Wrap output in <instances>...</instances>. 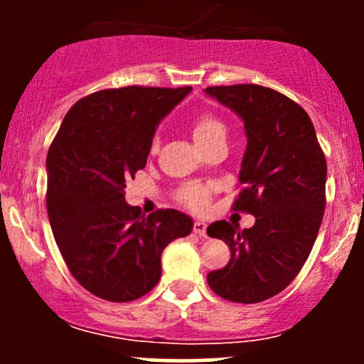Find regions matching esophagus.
Segmentation results:
<instances>
[{"label":"esophagus","mask_w":364,"mask_h":364,"mask_svg":"<svg viewBox=\"0 0 364 364\" xmlns=\"http://www.w3.org/2000/svg\"><path fill=\"white\" fill-rule=\"evenodd\" d=\"M193 231L198 236H205L207 235V224L203 220H195L193 223Z\"/></svg>","instance_id":"34e87169"}]
</instances>
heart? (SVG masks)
I'll list each match as a JSON object with an SVG mask.
<instances>
[{"label":"heart","instance_id":"heart-1","mask_svg":"<svg viewBox=\"0 0 364 364\" xmlns=\"http://www.w3.org/2000/svg\"><path fill=\"white\" fill-rule=\"evenodd\" d=\"M191 135L202 150H207L215 141L225 140L228 136V127L219 116L212 112H200L191 119ZM159 136L156 135L150 141V152H157ZM210 186L203 183H185L176 190V200L191 210H202L207 205Z\"/></svg>","mask_w":364,"mask_h":364}]
</instances>
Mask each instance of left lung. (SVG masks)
<instances>
[{"label": "left lung", "instance_id": "left-lung-1", "mask_svg": "<svg viewBox=\"0 0 364 364\" xmlns=\"http://www.w3.org/2000/svg\"><path fill=\"white\" fill-rule=\"evenodd\" d=\"M245 121L248 145L232 210L255 215L240 229L217 220L207 235L231 250L224 269L207 275L228 301L253 304L286 289L303 269L325 212L327 161L308 112L281 92L255 83L207 87Z\"/></svg>", "mask_w": 364, "mask_h": 364}]
</instances>
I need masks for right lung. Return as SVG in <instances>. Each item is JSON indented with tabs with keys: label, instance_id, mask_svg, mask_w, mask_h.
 Listing matches in <instances>:
<instances>
[{
	"label": "right lung",
	"instance_id": "add662e5",
	"mask_svg": "<svg viewBox=\"0 0 364 364\" xmlns=\"http://www.w3.org/2000/svg\"><path fill=\"white\" fill-rule=\"evenodd\" d=\"M191 87L128 85L85 95L66 112L48 168L49 223L66 267L82 287L112 303L139 299L161 279V255L193 220L124 202L127 179L144 169L159 121Z\"/></svg>",
	"mask_w": 364,
	"mask_h": 364
}]
</instances>
